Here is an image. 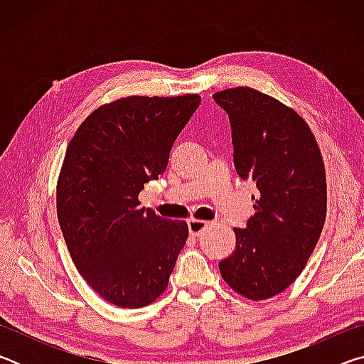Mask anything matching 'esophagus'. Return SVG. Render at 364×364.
Returning <instances> with one entry per match:
<instances>
[{
  "mask_svg": "<svg viewBox=\"0 0 364 364\" xmlns=\"http://www.w3.org/2000/svg\"><path fill=\"white\" fill-rule=\"evenodd\" d=\"M208 226L207 221L204 220H189L188 221V228H189V234L191 236H199V234L205 230Z\"/></svg>",
  "mask_w": 364,
  "mask_h": 364,
  "instance_id": "esophagus-1",
  "label": "esophagus"
}]
</instances>
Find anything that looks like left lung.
<instances>
[{"label": "left lung", "mask_w": 364, "mask_h": 364, "mask_svg": "<svg viewBox=\"0 0 364 364\" xmlns=\"http://www.w3.org/2000/svg\"><path fill=\"white\" fill-rule=\"evenodd\" d=\"M213 100L230 117L237 175L258 188L255 215L234 228L236 249L220 262V273L242 297L267 300L299 278L321 236L323 156L308 123L276 97L237 86Z\"/></svg>", "instance_id": "obj_1"}]
</instances>
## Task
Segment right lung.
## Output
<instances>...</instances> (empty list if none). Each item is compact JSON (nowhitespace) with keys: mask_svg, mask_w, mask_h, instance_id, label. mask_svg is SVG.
Wrapping results in <instances>:
<instances>
[{"mask_svg":"<svg viewBox=\"0 0 364 364\" xmlns=\"http://www.w3.org/2000/svg\"><path fill=\"white\" fill-rule=\"evenodd\" d=\"M199 104V95L120 97L86 117L67 146L56 189L60 230L78 273L115 306L157 300L186 244V221L139 207L138 196L164 175Z\"/></svg>","mask_w":364,"mask_h":364,"instance_id":"1","label":"right lung"}]
</instances>
